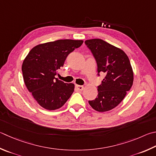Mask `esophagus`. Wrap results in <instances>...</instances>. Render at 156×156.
Listing matches in <instances>:
<instances>
[{
  "label": "esophagus",
  "instance_id": "obj_1",
  "mask_svg": "<svg viewBox=\"0 0 156 156\" xmlns=\"http://www.w3.org/2000/svg\"><path fill=\"white\" fill-rule=\"evenodd\" d=\"M76 88L77 89V90H83L84 89V87L83 86H81V85H78V84H76Z\"/></svg>",
  "mask_w": 156,
  "mask_h": 156
}]
</instances>
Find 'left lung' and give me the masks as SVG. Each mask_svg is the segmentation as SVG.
Returning a JSON list of instances; mask_svg holds the SVG:
<instances>
[{
	"instance_id": "8db88e82",
	"label": "left lung",
	"mask_w": 156,
	"mask_h": 156,
	"mask_svg": "<svg viewBox=\"0 0 156 156\" xmlns=\"http://www.w3.org/2000/svg\"><path fill=\"white\" fill-rule=\"evenodd\" d=\"M84 43L97 61L98 73L106 74L98 88V98L89 103L96 111H108L117 106L131 89L134 81L132 66L124 51L102 39H88Z\"/></svg>"
}]
</instances>
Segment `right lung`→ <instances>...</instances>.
<instances>
[{"label":"right lung","instance_id":"add662e5","mask_svg":"<svg viewBox=\"0 0 156 156\" xmlns=\"http://www.w3.org/2000/svg\"><path fill=\"white\" fill-rule=\"evenodd\" d=\"M83 43L73 39L47 42L33 47L25 57L22 66L25 85L44 108H60L74 91V84L64 83L55 76L67 55Z\"/></svg>","mask_w":156,"mask_h":156}]
</instances>
